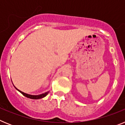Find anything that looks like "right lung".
<instances>
[{
  "instance_id": "obj_1",
  "label": "right lung",
  "mask_w": 125,
  "mask_h": 125,
  "mask_svg": "<svg viewBox=\"0 0 125 125\" xmlns=\"http://www.w3.org/2000/svg\"><path fill=\"white\" fill-rule=\"evenodd\" d=\"M14 87H15V86H14ZM15 89H17V91H19L24 96L27 97V98H30V99H33V100H38V99H41V98H44V97H45L46 96H47V94H48V93H49V91H47V92L41 94H39V95H31V94H29L25 93L22 92V91H20V90H19L17 88H15Z\"/></svg>"
}]
</instances>
